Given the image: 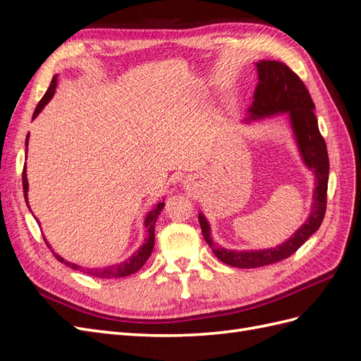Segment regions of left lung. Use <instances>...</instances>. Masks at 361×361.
Wrapping results in <instances>:
<instances>
[{
	"label": "left lung",
	"mask_w": 361,
	"mask_h": 361,
	"mask_svg": "<svg viewBox=\"0 0 361 361\" xmlns=\"http://www.w3.org/2000/svg\"><path fill=\"white\" fill-rule=\"evenodd\" d=\"M256 64L259 84L255 93V102L248 108V113L251 117L256 118L289 111L292 128L295 130V137H297L304 162L314 171L316 176L314 203L309 220L286 243L274 248L257 251H235L215 245L211 238L209 224L200 214L199 221L204 241L223 264L235 268H259L276 264V262L292 256L318 231L326 211L330 161L325 140L319 133L318 118H316L313 111L314 104L307 87L304 85L300 76L286 63L264 60Z\"/></svg>",
	"instance_id": "obj_1"
}]
</instances>
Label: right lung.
Wrapping results in <instances>:
<instances>
[{
  "instance_id": "add662e5",
  "label": "right lung",
  "mask_w": 361,
  "mask_h": 361,
  "mask_svg": "<svg viewBox=\"0 0 361 361\" xmlns=\"http://www.w3.org/2000/svg\"><path fill=\"white\" fill-rule=\"evenodd\" d=\"M56 87H57V76H54L51 84H49V87H48L47 93L43 94L40 102L37 104L36 110H35V114H32V118H35V117L42 111V108L48 104V101L52 97L54 92H56ZM27 141H28V135H27ZM25 145H27V143H25ZM23 187H24V197H25V202H27V204H28V199H27L28 180H27L25 167H24V171H23ZM162 207H164V202L158 203V204L154 207V209H152V211L147 214V216H146L145 224H146V227L149 228L146 243H145L143 245H141V248L137 251V253H135L133 257H129L128 260L122 262V264H118V265L105 267V268H96V269H94V268H92V269H90V268H82V267H78V265H75V264H71V262H68V260H64L63 257H60L59 255L54 253L52 250H51V251L54 253V256H56V259H57L59 262H61V264L71 267L72 269L82 271V272H85V274L93 276V277H99V279H118V277L130 276V274H134V272H137L141 267H143V265L146 264V260L149 259V256L152 255V250H154V245H155V224H157L159 212L162 211ZM45 243H47V241H45ZM47 245H48V243H47ZM48 247H49V245H48ZM49 248H51V247H49Z\"/></svg>"
}]
</instances>
